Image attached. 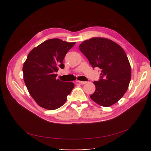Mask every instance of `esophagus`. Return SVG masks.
Wrapping results in <instances>:
<instances>
[{
	"mask_svg": "<svg viewBox=\"0 0 151 151\" xmlns=\"http://www.w3.org/2000/svg\"><path fill=\"white\" fill-rule=\"evenodd\" d=\"M77 82H78V83H81V84H82V85H83V84H85L86 83H87V82H85V81H78Z\"/></svg>",
	"mask_w": 151,
	"mask_h": 151,
	"instance_id": "obj_1",
	"label": "esophagus"
}]
</instances>
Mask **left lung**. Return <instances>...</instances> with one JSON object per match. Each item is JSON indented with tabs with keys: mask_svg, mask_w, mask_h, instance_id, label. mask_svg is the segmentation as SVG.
<instances>
[{
	"mask_svg": "<svg viewBox=\"0 0 151 151\" xmlns=\"http://www.w3.org/2000/svg\"><path fill=\"white\" fill-rule=\"evenodd\" d=\"M79 50L93 68L101 69L100 79L93 82L96 91L91 99L104 107L118 102L127 91L132 76L130 64L124 50L115 42L102 37L85 40Z\"/></svg>",
	"mask_w": 151,
	"mask_h": 151,
	"instance_id": "obj_1",
	"label": "left lung"
}]
</instances>
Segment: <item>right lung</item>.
I'll use <instances>...</instances> for the list:
<instances>
[{
	"instance_id": "1",
	"label": "right lung",
	"mask_w": 151,
	"mask_h": 151,
	"mask_svg": "<svg viewBox=\"0 0 151 151\" xmlns=\"http://www.w3.org/2000/svg\"><path fill=\"white\" fill-rule=\"evenodd\" d=\"M75 43L51 39L34 48L28 54L23 67L24 81L31 96L43 108H59L75 87L72 82L57 79L55 73L58 68H64V58Z\"/></svg>"
}]
</instances>
